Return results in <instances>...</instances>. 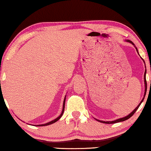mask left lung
<instances>
[{
  "instance_id": "8db88e82",
  "label": "left lung",
  "mask_w": 151,
  "mask_h": 151,
  "mask_svg": "<svg viewBox=\"0 0 151 151\" xmlns=\"http://www.w3.org/2000/svg\"><path fill=\"white\" fill-rule=\"evenodd\" d=\"M125 41L126 42H129V43H131V44H132V45L134 46V48H136V50H137V53L138 54H139V52H138V49H137V48L135 47V45L134 44L133 42H132L131 40H125ZM141 58V57H140ZM142 60H143V62L145 63V61H144V60L142 59ZM145 67H146V66H145ZM146 73H147V69H145V75H144V82H145V93H144V96H143V98H142V101L140 102V103L139 104V105H138L136 108H135L133 111H132L131 113H130L129 115H127V116H124V117H122V118H120V119H116V120H114V121H101V120H98V119H96L97 121H99V122H103V123H106V124H113V123H116V122H122V121H126V120H127V119H129V118H131V117L134 114V113L135 112L137 111V110L139 109V107L140 106V104H141V103H142V101H144V99H145V95H146V93H147V81H146Z\"/></svg>"
}]
</instances>
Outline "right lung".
I'll use <instances>...</instances> for the list:
<instances>
[{
	"mask_svg": "<svg viewBox=\"0 0 151 151\" xmlns=\"http://www.w3.org/2000/svg\"><path fill=\"white\" fill-rule=\"evenodd\" d=\"M66 96L65 95V99H64V101H63V110H62V112H61V114H60L59 116H58L57 118H56L55 119L53 120V121H51L50 122H47V123H45V124H38V125H35V126H37V127H42V126H47V125H49V124H53L55 123V122H56L57 121H58V120H59L61 116H63V112H64V111H65V100H66Z\"/></svg>",
	"mask_w": 151,
	"mask_h": 151,
	"instance_id": "right-lung-1",
	"label": "right lung"
}]
</instances>
